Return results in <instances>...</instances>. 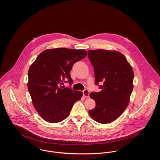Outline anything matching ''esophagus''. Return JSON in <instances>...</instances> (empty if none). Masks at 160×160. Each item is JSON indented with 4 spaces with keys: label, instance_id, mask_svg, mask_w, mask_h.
<instances>
[{
    "label": "esophagus",
    "instance_id": "esophagus-1",
    "mask_svg": "<svg viewBox=\"0 0 160 160\" xmlns=\"http://www.w3.org/2000/svg\"><path fill=\"white\" fill-rule=\"evenodd\" d=\"M83 96L84 97H86V98H88L89 97V94H90V93H89V91L87 90V89H86V90H83Z\"/></svg>",
    "mask_w": 160,
    "mask_h": 160
}]
</instances>
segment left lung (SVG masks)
Listing matches in <instances>:
<instances>
[{
	"instance_id": "8db88e82",
	"label": "left lung",
	"mask_w": 160,
	"mask_h": 160,
	"mask_svg": "<svg viewBox=\"0 0 160 160\" xmlns=\"http://www.w3.org/2000/svg\"><path fill=\"white\" fill-rule=\"evenodd\" d=\"M88 57L94 68L95 84L101 91L91 92L96 102L88 114L96 122L108 123L124 112L133 89L134 73L126 58L120 52L104 49L89 50Z\"/></svg>"
}]
</instances>
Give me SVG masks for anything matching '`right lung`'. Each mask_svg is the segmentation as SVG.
<instances>
[{
    "mask_svg": "<svg viewBox=\"0 0 160 160\" xmlns=\"http://www.w3.org/2000/svg\"><path fill=\"white\" fill-rule=\"evenodd\" d=\"M87 54L84 49H46L30 67L29 93L36 111L46 122L58 123L63 120L69 115L74 102L81 100L82 92L62 85L63 82L73 83L70 70L76 62Z\"/></svg>",
    "mask_w": 160,
    "mask_h": 160,
    "instance_id": "1",
    "label": "right lung"
}]
</instances>
